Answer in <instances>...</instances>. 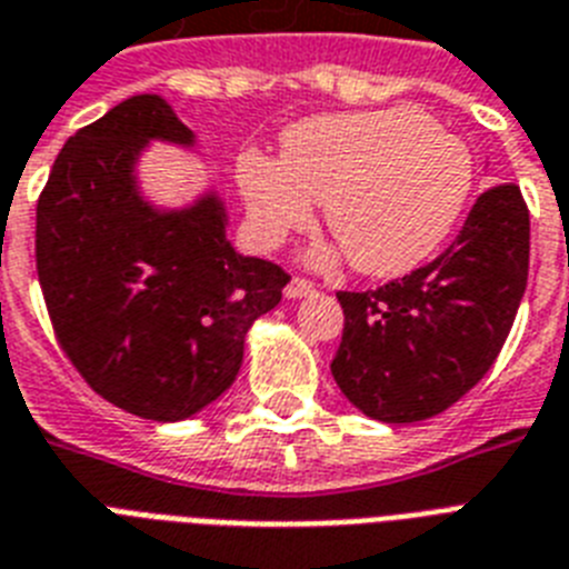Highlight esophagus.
<instances>
[{"instance_id": "obj_1", "label": "esophagus", "mask_w": 569, "mask_h": 569, "mask_svg": "<svg viewBox=\"0 0 569 569\" xmlns=\"http://www.w3.org/2000/svg\"><path fill=\"white\" fill-rule=\"evenodd\" d=\"M316 289L318 286L307 280V277H292L289 286H286V298H309V295H316Z\"/></svg>"}]
</instances>
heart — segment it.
I'll use <instances>...</instances> for the list:
<instances>
[{"instance_id": "b5f03b06", "label": "heart", "mask_w": 569, "mask_h": 569, "mask_svg": "<svg viewBox=\"0 0 569 569\" xmlns=\"http://www.w3.org/2000/svg\"><path fill=\"white\" fill-rule=\"evenodd\" d=\"M473 183L468 146L412 108L330 113L292 124L280 160L244 151L239 189L266 244L325 204L327 230L365 274L418 269L459 221Z\"/></svg>"}]
</instances>
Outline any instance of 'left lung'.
<instances>
[{
    "label": "left lung",
    "mask_w": 569,
    "mask_h": 569,
    "mask_svg": "<svg viewBox=\"0 0 569 569\" xmlns=\"http://www.w3.org/2000/svg\"><path fill=\"white\" fill-rule=\"evenodd\" d=\"M529 277V207L517 183L485 189L445 253L368 292H339L345 330L330 371L382 423L450 409L482 380Z\"/></svg>",
    "instance_id": "left-lung-1"
}]
</instances>
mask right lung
Segmentation results:
<instances>
[{
  "mask_svg": "<svg viewBox=\"0 0 569 569\" xmlns=\"http://www.w3.org/2000/svg\"><path fill=\"white\" fill-rule=\"evenodd\" d=\"M149 140L192 146L149 92L69 137L37 198V277L60 350L96 395L183 420L237 380L244 336L289 274L230 248L216 196L172 212L146 204L133 163Z\"/></svg>",
  "mask_w": 569,
  "mask_h": 569,
  "instance_id": "add662e5",
  "label": "right lung"
}]
</instances>
